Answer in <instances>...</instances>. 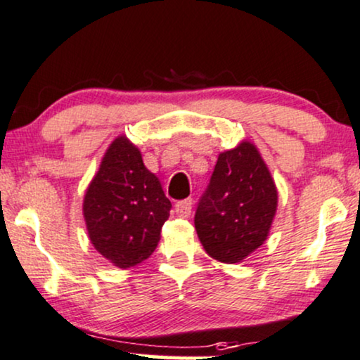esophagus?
I'll use <instances>...</instances> for the list:
<instances>
[{
	"mask_svg": "<svg viewBox=\"0 0 360 360\" xmlns=\"http://www.w3.org/2000/svg\"><path fill=\"white\" fill-rule=\"evenodd\" d=\"M191 207H193V203H191L190 198L181 200V202H179V203L175 205V212L181 218H188L190 214H191Z\"/></svg>",
	"mask_w": 360,
	"mask_h": 360,
	"instance_id": "esophagus-1",
	"label": "esophagus"
}]
</instances>
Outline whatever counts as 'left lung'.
<instances>
[{"label":"left lung","mask_w":360,"mask_h":360,"mask_svg":"<svg viewBox=\"0 0 360 360\" xmlns=\"http://www.w3.org/2000/svg\"><path fill=\"white\" fill-rule=\"evenodd\" d=\"M278 190L258 148L248 140L218 155L195 212L203 248L221 263H240L268 238Z\"/></svg>","instance_id":"left-lung-1"}]
</instances>
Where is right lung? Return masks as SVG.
I'll return each instance as SVG.
<instances>
[{
	"mask_svg": "<svg viewBox=\"0 0 360 360\" xmlns=\"http://www.w3.org/2000/svg\"><path fill=\"white\" fill-rule=\"evenodd\" d=\"M172 203L125 135L107 148L84 195V220L94 248L119 268H132L155 251Z\"/></svg>",
	"mask_w": 360,
	"mask_h": 360,
	"instance_id": "obj_1",
	"label": "right lung"
}]
</instances>
